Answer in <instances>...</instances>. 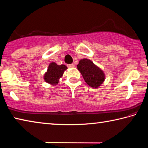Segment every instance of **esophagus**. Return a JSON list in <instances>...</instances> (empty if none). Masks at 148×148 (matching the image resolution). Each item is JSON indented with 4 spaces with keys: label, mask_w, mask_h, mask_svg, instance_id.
I'll return each instance as SVG.
<instances>
[{
    "label": "esophagus",
    "mask_w": 148,
    "mask_h": 148,
    "mask_svg": "<svg viewBox=\"0 0 148 148\" xmlns=\"http://www.w3.org/2000/svg\"><path fill=\"white\" fill-rule=\"evenodd\" d=\"M67 66L69 67V68L71 69V68H74V67L75 66V65L74 64H68L67 65Z\"/></svg>",
    "instance_id": "1"
}]
</instances>
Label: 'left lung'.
Returning <instances> with one entry per match:
<instances>
[{
	"label": "left lung",
	"instance_id": "8db88e82",
	"mask_svg": "<svg viewBox=\"0 0 148 148\" xmlns=\"http://www.w3.org/2000/svg\"><path fill=\"white\" fill-rule=\"evenodd\" d=\"M77 68L81 72L85 82L90 87L98 88L104 82L105 74L104 72L91 60L88 59H81L77 65Z\"/></svg>",
	"mask_w": 148,
	"mask_h": 148
}]
</instances>
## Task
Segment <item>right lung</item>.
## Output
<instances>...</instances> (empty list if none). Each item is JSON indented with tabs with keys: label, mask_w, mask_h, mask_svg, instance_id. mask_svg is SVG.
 <instances>
[{
	"label": "right lung",
	"mask_w": 148,
	"mask_h": 148,
	"mask_svg": "<svg viewBox=\"0 0 148 148\" xmlns=\"http://www.w3.org/2000/svg\"><path fill=\"white\" fill-rule=\"evenodd\" d=\"M66 69L67 67L64 64L58 65L54 62H51L49 64L47 72L44 74V81L51 86H56Z\"/></svg>",
	"instance_id": "obj_1"
}]
</instances>
